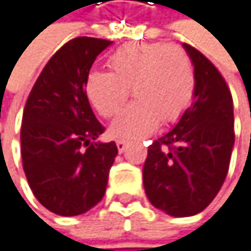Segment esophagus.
I'll use <instances>...</instances> for the list:
<instances>
[{"instance_id": "34e87169", "label": "esophagus", "mask_w": 251, "mask_h": 251, "mask_svg": "<svg viewBox=\"0 0 251 251\" xmlns=\"http://www.w3.org/2000/svg\"><path fill=\"white\" fill-rule=\"evenodd\" d=\"M116 146H117L119 153H123L125 149L128 147V141H125V140H117V141H116Z\"/></svg>"}]
</instances>
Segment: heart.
Returning <instances> with one entry per match:
<instances>
[{"label":"heart","mask_w":251,"mask_h":251,"mask_svg":"<svg viewBox=\"0 0 251 251\" xmlns=\"http://www.w3.org/2000/svg\"><path fill=\"white\" fill-rule=\"evenodd\" d=\"M107 65L110 73L92 71L86 77L84 94L102 117H111L125 105L132 89L137 101L120 111L111 125L117 138H143L160 120H178L192 104L195 67L178 44H128L111 53Z\"/></svg>","instance_id":"obj_1"}]
</instances>
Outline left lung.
<instances>
[{
    "instance_id": "obj_1",
    "label": "left lung",
    "mask_w": 251,
    "mask_h": 251,
    "mask_svg": "<svg viewBox=\"0 0 251 251\" xmlns=\"http://www.w3.org/2000/svg\"><path fill=\"white\" fill-rule=\"evenodd\" d=\"M196 87L176 126L149 146L143 183L151 205L170 216L201 213L220 190L234 147V107L226 80L193 46Z\"/></svg>"
}]
</instances>
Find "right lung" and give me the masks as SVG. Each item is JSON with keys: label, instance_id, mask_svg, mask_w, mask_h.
<instances>
[{"label": "right lung", "instance_id": "1", "mask_svg": "<svg viewBox=\"0 0 251 251\" xmlns=\"http://www.w3.org/2000/svg\"><path fill=\"white\" fill-rule=\"evenodd\" d=\"M108 40L77 37L53 55L26 100L21 151L26 180L49 211L77 216L105 193L117 154L114 141L97 143L105 131L84 94V81Z\"/></svg>", "mask_w": 251, "mask_h": 251}]
</instances>
